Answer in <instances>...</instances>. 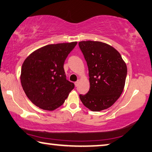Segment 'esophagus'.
Returning <instances> with one entry per match:
<instances>
[{"instance_id": "1", "label": "esophagus", "mask_w": 152, "mask_h": 152, "mask_svg": "<svg viewBox=\"0 0 152 152\" xmlns=\"http://www.w3.org/2000/svg\"><path fill=\"white\" fill-rule=\"evenodd\" d=\"M79 83H80V80H77L76 82H75V83H74V84H75V86H76V87H77V86H78V85H79Z\"/></svg>"}]
</instances>
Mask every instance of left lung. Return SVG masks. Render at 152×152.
I'll return each mask as SVG.
<instances>
[{"label": "left lung", "mask_w": 152, "mask_h": 152, "mask_svg": "<svg viewBox=\"0 0 152 152\" xmlns=\"http://www.w3.org/2000/svg\"><path fill=\"white\" fill-rule=\"evenodd\" d=\"M79 47L88 68L90 88L79 95L85 107L94 112L110 107L121 95L127 75V67L118 50L105 43L81 41Z\"/></svg>", "instance_id": "1"}]
</instances>
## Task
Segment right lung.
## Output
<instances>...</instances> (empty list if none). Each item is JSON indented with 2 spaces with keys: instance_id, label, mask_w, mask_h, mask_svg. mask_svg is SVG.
<instances>
[{
  "instance_id": "add662e5",
  "label": "right lung",
  "mask_w": 152,
  "mask_h": 152,
  "mask_svg": "<svg viewBox=\"0 0 152 152\" xmlns=\"http://www.w3.org/2000/svg\"><path fill=\"white\" fill-rule=\"evenodd\" d=\"M77 42L49 45L35 50L21 67V83L26 95L37 107L52 111L61 106L74 84L66 79L64 64Z\"/></svg>"
}]
</instances>
